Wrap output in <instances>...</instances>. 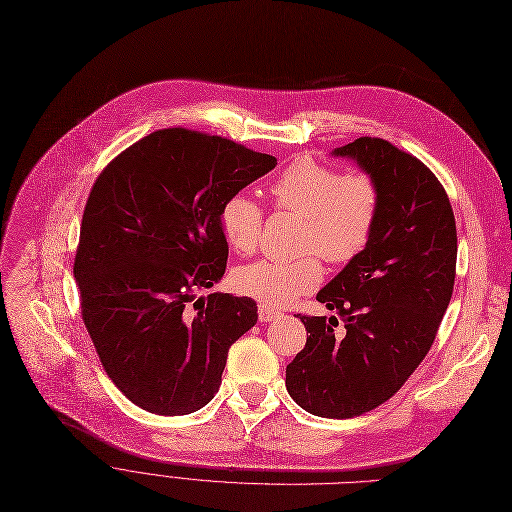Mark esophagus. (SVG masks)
Segmentation results:
<instances>
[{
	"label": "esophagus",
	"instance_id": "1",
	"mask_svg": "<svg viewBox=\"0 0 512 512\" xmlns=\"http://www.w3.org/2000/svg\"><path fill=\"white\" fill-rule=\"evenodd\" d=\"M279 316H281V312H277V310H273V308H269V306H260V308H258V319H260V323H271V321L279 319Z\"/></svg>",
	"mask_w": 512,
	"mask_h": 512
}]
</instances>
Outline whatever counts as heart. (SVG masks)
Returning <instances> with one entry per match:
<instances>
[{
    "mask_svg": "<svg viewBox=\"0 0 512 512\" xmlns=\"http://www.w3.org/2000/svg\"><path fill=\"white\" fill-rule=\"evenodd\" d=\"M275 206L304 218L300 250L331 264L358 258L373 237L381 193L367 173H342L314 158H298L271 183ZM264 212L246 193H235L221 208V229L229 248L248 256L258 248ZM314 254L296 260H256L235 269L231 281L241 296L262 306L283 308L308 294L323 279Z\"/></svg>",
    "mask_w": 512,
    "mask_h": 512,
    "instance_id": "1",
    "label": "heart"
}]
</instances>
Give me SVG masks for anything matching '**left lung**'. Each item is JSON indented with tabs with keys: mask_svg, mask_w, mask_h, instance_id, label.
Instances as JSON below:
<instances>
[{
	"mask_svg": "<svg viewBox=\"0 0 512 512\" xmlns=\"http://www.w3.org/2000/svg\"><path fill=\"white\" fill-rule=\"evenodd\" d=\"M371 175L381 193L364 252L316 300L335 316H302L304 350L287 364L285 387L316 417L352 419L387 402L427 356L456 277V223L446 189L412 154L379 137L333 150Z\"/></svg>",
	"mask_w": 512,
	"mask_h": 512,
	"instance_id": "left-lung-1",
	"label": "left lung"
}]
</instances>
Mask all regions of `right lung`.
<instances>
[{
	"mask_svg": "<svg viewBox=\"0 0 512 512\" xmlns=\"http://www.w3.org/2000/svg\"><path fill=\"white\" fill-rule=\"evenodd\" d=\"M277 166L231 139L162 129L118 154L83 212L75 279L104 371L139 408L206 406L229 348L258 321L252 298L210 294L225 275L223 204Z\"/></svg>",
	"mask_w": 512,
	"mask_h": 512,
	"instance_id": "right-lung-1",
	"label": "right lung"
}]
</instances>
